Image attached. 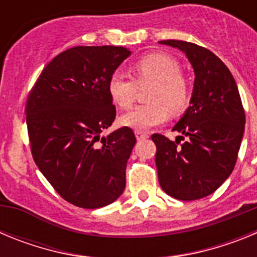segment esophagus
<instances>
[{
  "mask_svg": "<svg viewBox=\"0 0 257 257\" xmlns=\"http://www.w3.org/2000/svg\"><path fill=\"white\" fill-rule=\"evenodd\" d=\"M135 136L138 140H143L145 138H148L149 135L147 133H144V131H135Z\"/></svg>",
  "mask_w": 257,
  "mask_h": 257,
  "instance_id": "34e87169",
  "label": "esophagus"
}]
</instances>
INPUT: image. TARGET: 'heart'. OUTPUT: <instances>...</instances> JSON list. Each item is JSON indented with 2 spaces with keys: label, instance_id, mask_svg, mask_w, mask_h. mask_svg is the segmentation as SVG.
I'll return each mask as SVG.
<instances>
[{
  "label": "heart",
  "instance_id": "obj_1",
  "mask_svg": "<svg viewBox=\"0 0 257 257\" xmlns=\"http://www.w3.org/2000/svg\"><path fill=\"white\" fill-rule=\"evenodd\" d=\"M133 76L114 72L108 81V92L114 104L128 109L136 100L140 87L151 86L148 101L134 108L121 117V124L136 131H147L183 113L190 103L192 91L187 77L180 72V65L174 58L152 52L142 56L131 67Z\"/></svg>",
  "mask_w": 257,
  "mask_h": 257
}]
</instances>
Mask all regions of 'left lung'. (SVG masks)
<instances>
[{"instance_id":"1","label":"left lung","mask_w":257,"mask_h":257,"mask_svg":"<svg viewBox=\"0 0 257 257\" xmlns=\"http://www.w3.org/2000/svg\"><path fill=\"white\" fill-rule=\"evenodd\" d=\"M160 44L185 52L196 79L190 106L172 128L181 136L172 142L161 134L152 135L158 181L172 198L194 201L210 196L234 169L246 114L230 70L213 52L187 41Z\"/></svg>"}]
</instances>
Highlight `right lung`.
Returning a JSON list of instances; mask_svg holds the SVG:
<instances>
[{"label": "right lung", "instance_id": "obj_1", "mask_svg": "<svg viewBox=\"0 0 257 257\" xmlns=\"http://www.w3.org/2000/svg\"><path fill=\"white\" fill-rule=\"evenodd\" d=\"M130 55L121 46H76L45 67L27 99L31 152L59 196L82 208L114 202L136 143L130 127L101 138L115 118L108 81Z\"/></svg>", "mask_w": 257, "mask_h": 257}]
</instances>
